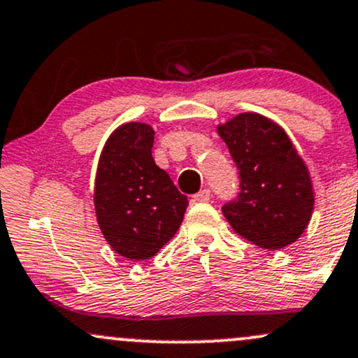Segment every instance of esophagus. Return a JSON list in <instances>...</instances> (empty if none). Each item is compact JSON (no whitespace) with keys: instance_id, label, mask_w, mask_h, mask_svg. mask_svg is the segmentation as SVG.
<instances>
[{"instance_id":"1","label":"esophagus","mask_w":358,"mask_h":358,"mask_svg":"<svg viewBox=\"0 0 358 358\" xmlns=\"http://www.w3.org/2000/svg\"><path fill=\"white\" fill-rule=\"evenodd\" d=\"M209 199H210V192L208 189L201 190L199 194L194 195V201H197V202H208Z\"/></svg>"}]
</instances>
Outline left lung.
<instances>
[{"mask_svg":"<svg viewBox=\"0 0 358 358\" xmlns=\"http://www.w3.org/2000/svg\"><path fill=\"white\" fill-rule=\"evenodd\" d=\"M240 169V192L223 208L233 231L266 250L302 236L315 192L306 161L283 127L259 113H240L216 127Z\"/></svg>","mask_w":358,"mask_h":358,"instance_id":"obj_1","label":"left lung"}]
</instances>
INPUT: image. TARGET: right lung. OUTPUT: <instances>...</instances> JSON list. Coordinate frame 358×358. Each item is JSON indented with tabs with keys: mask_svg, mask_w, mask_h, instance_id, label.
Returning a JSON list of instances; mask_svg holds the SVG:
<instances>
[{
	"mask_svg": "<svg viewBox=\"0 0 358 358\" xmlns=\"http://www.w3.org/2000/svg\"><path fill=\"white\" fill-rule=\"evenodd\" d=\"M154 129L123 123L101 150L94 182L97 224L110 247L129 261L154 257L178 231L189 199L154 163Z\"/></svg>",
	"mask_w": 358,
	"mask_h": 358,
	"instance_id": "1",
	"label": "right lung"
}]
</instances>
